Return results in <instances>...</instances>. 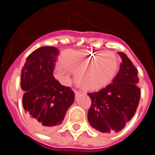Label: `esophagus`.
<instances>
[{
	"label": "esophagus",
	"instance_id": "obj_1",
	"mask_svg": "<svg viewBox=\"0 0 155 155\" xmlns=\"http://www.w3.org/2000/svg\"><path fill=\"white\" fill-rule=\"evenodd\" d=\"M74 94H75V96L77 97V96H79V95L81 94V91H76V90H74Z\"/></svg>",
	"mask_w": 155,
	"mask_h": 155
}]
</instances>
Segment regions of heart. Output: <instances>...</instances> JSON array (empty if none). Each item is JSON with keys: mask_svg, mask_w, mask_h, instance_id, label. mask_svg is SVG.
Returning <instances> with one entry per match:
<instances>
[{"mask_svg": "<svg viewBox=\"0 0 155 155\" xmlns=\"http://www.w3.org/2000/svg\"><path fill=\"white\" fill-rule=\"evenodd\" d=\"M61 64L55 69V76L68 81L69 71L76 74L77 84L84 90L95 91L113 81L119 67V61L111 51H69L61 57Z\"/></svg>", "mask_w": 155, "mask_h": 155, "instance_id": "heart-1", "label": "heart"}]
</instances>
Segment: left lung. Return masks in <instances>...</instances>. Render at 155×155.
Here are the masks:
<instances>
[{
	"label": "left lung",
	"instance_id": "1",
	"mask_svg": "<svg viewBox=\"0 0 155 155\" xmlns=\"http://www.w3.org/2000/svg\"><path fill=\"white\" fill-rule=\"evenodd\" d=\"M122 63L112 83L94 93H89L91 106L88 121L102 133L119 132L135 114L140 99L138 71L123 52H118Z\"/></svg>",
	"mask_w": 155,
	"mask_h": 155
}]
</instances>
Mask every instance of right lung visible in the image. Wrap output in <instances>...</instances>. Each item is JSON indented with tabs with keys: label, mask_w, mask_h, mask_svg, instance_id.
Masks as SVG:
<instances>
[{
	"label": "right lung",
	"mask_w": 155,
	"mask_h": 155,
	"mask_svg": "<svg viewBox=\"0 0 155 155\" xmlns=\"http://www.w3.org/2000/svg\"><path fill=\"white\" fill-rule=\"evenodd\" d=\"M59 50L43 46L29 55L21 70L22 104L26 119L35 130L47 132L61 124L74 101V91L53 76Z\"/></svg>",
	"instance_id": "1"
}]
</instances>
